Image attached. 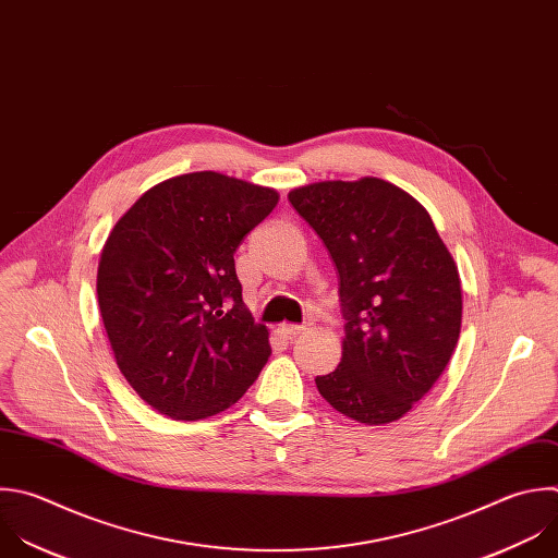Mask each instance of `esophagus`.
<instances>
[{"label": "esophagus", "instance_id": "34e87169", "mask_svg": "<svg viewBox=\"0 0 558 558\" xmlns=\"http://www.w3.org/2000/svg\"><path fill=\"white\" fill-rule=\"evenodd\" d=\"M306 328L304 326H298V324H282L280 326V332L287 337V339H293L298 335H302Z\"/></svg>", "mask_w": 558, "mask_h": 558}]
</instances>
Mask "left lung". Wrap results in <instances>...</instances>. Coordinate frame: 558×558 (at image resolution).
<instances>
[{
  "instance_id": "1",
  "label": "left lung",
  "mask_w": 558,
  "mask_h": 558,
  "mask_svg": "<svg viewBox=\"0 0 558 558\" xmlns=\"http://www.w3.org/2000/svg\"><path fill=\"white\" fill-rule=\"evenodd\" d=\"M289 202L339 274L343 352L315 379L319 395L356 423L399 421L438 381L460 337L449 250L427 210L377 177L302 185Z\"/></svg>"
}]
</instances>
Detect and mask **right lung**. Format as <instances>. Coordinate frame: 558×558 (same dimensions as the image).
I'll return each mask as SVG.
<instances>
[{
    "label": "right lung",
    "mask_w": 558,
    "mask_h": 558,
    "mask_svg": "<svg viewBox=\"0 0 558 558\" xmlns=\"http://www.w3.org/2000/svg\"><path fill=\"white\" fill-rule=\"evenodd\" d=\"M276 204L271 189L204 170L153 185L111 230L100 315L120 373L159 414L213 416L258 379L269 332L243 304L234 252Z\"/></svg>",
    "instance_id": "add662e5"
}]
</instances>
